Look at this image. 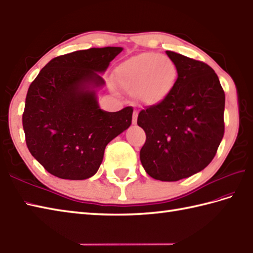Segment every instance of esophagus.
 I'll return each mask as SVG.
<instances>
[{
	"instance_id": "1",
	"label": "esophagus",
	"mask_w": 253,
	"mask_h": 253,
	"mask_svg": "<svg viewBox=\"0 0 253 253\" xmlns=\"http://www.w3.org/2000/svg\"><path fill=\"white\" fill-rule=\"evenodd\" d=\"M137 116H138L137 111H134V112H133V119H132V123H133V125H136V122H137Z\"/></svg>"
}]
</instances>
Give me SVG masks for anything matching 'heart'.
Segmentation results:
<instances>
[{
    "instance_id": "1",
    "label": "heart",
    "mask_w": 253,
    "mask_h": 253,
    "mask_svg": "<svg viewBox=\"0 0 253 253\" xmlns=\"http://www.w3.org/2000/svg\"><path fill=\"white\" fill-rule=\"evenodd\" d=\"M177 66L171 59L154 52L140 53L116 69V81L137 104L156 107L167 99L176 84Z\"/></svg>"
}]
</instances>
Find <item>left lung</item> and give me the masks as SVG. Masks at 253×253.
Returning a JSON list of instances; mask_svg holds the SVG:
<instances>
[{"label":"left lung","mask_w":253,"mask_h":253,"mask_svg":"<svg viewBox=\"0 0 253 253\" xmlns=\"http://www.w3.org/2000/svg\"><path fill=\"white\" fill-rule=\"evenodd\" d=\"M177 66L171 94L138 113L146 133L140 158L147 174L178 181L212 162L224 136L225 92L214 70L201 61L166 51Z\"/></svg>","instance_id":"left-lung-1"}]
</instances>
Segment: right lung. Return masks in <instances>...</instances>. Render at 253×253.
<instances>
[{
	"instance_id": "right-lung-1",
	"label": "right lung",
	"mask_w": 253,
	"mask_h": 253,
	"mask_svg": "<svg viewBox=\"0 0 253 253\" xmlns=\"http://www.w3.org/2000/svg\"><path fill=\"white\" fill-rule=\"evenodd\" d=\"M123 48H90L51 60L30 84L23 127L32 155L61 179L94 176L107 144L132 123L133 108L102 110L98 91L104 74Z\"/></svg>"
}]
</instances>
